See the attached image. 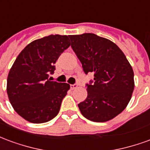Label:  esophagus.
Segmentation results:
<instances>
[{
  "instance_id": "1",
  "label": "esophagus",
  "mask_w": 150,
  "mask_h": 150,
  "mask_svg": "<svg viewBox=\"0 0 150 150\" xmlns=\"http://www.w3.org/2000/svg\"><path fill=\"white\" fill-rule=\"evenodd\" d=\"M78 87V84L77 83H74V84H71V89H75V88Z\"/></svg>"
}]
</instances>
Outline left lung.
Wrapping results in <instances>:
<instances>
[{
	"instance_id": "1",
	"label": "left lung",
	"mask_w": 150,
	"mask_h": 150,
	"mask_svg": "<svg viewBox=\"0 0 150 150\" xmlns=\"http://www.w3.org/2000/svg\"><path fill=\"white\" fill-rule=\"evenodd\" d=\"M71 48L86 75L88 96L78 104L82 115L94 122H105L119 115L134 89V74L122 50L110 40L95 34L70 35Z\"/></svg>"
}]
</instances>
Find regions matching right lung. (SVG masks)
<instances>
[{
  "mask_svg": "<svg viewBox=\"0 0 150 150\" xmlns=\"http://www.w3.org/2000/svg\"><path fill=\"white\" fill-rule=\"evenodd\" d=\"M67 35H49L30 42L12 66L7 94L14 110L34 124L50 121L60 109L70 85L51 81L56 61L71 43Z\"/></svg>",
  "mask_w": 150,
  "mask_h": 150,
  "instance_id": "add662e5",
  "label": "right lung"
}]
</instances>
